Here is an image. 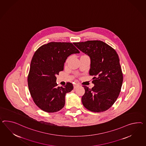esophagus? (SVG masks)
I'll list each match as a JSON object with an SVG mask.
<instances>
[{"mask_svg":"<svg viewBox=\"0 0 146 146\" xmlns=\"http://www.w3.org/2000/svg\"><path fill=\"white\" fill-rule=\"evenodd\" d=\"M78 86L79 84L78 83H75V84H74V88L75 89V88H76Z\"/></svg>","mask_w":146,"mask_h":146,"instance_id":"esophagus-1","label":"esophagus"}]
</instances>
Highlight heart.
Masks as SVG:
<instances>
[{
	"label": "heart",
	"instance_id": "obj_1",
	"mask_svg": "<svg viewBox=\"0 0 146 146\" xmlns=\"http://www.w3.org/2000/svg\"><path fill=\"white\" fill-rule=\"evenodd\" d=\"M68 60H69V58H68V59H67V61H68Z\"/></svg>",
	"mask_w": 146,
	"mask_h": 146
}]
</instances>
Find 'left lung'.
Here are the masks:
<instances>
[{
  "label": "left lung",
  "mask_w": 146,
  "mask_h": 146,
  "mask_svg": "<svg viewBox=\"0 0 146 146\" xmlns=\"http://www.w3.org/2000/svg\"><path fill=\"white\" fill-rule=\"evenodd\" d=\"M74 44L90 56V75L94 76V87L90 89L83 86L85 93L82 98V104L92 112L105 111L116 101L123 82L118 54L111 46L101 41L75 42Z\"/></svg>",
  "instance_id": "obj_1"
}]
</instances>
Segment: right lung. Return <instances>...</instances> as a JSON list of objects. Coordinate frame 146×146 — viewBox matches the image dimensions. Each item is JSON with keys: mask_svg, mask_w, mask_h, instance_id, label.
<instances>
[{"mask_svg": "<svg viewBox=\"0 0 146 146\" xmlns=\"http://www.w3.org/2000/svg\"><path fill=\"white\" fill-rule=\"evenodd\" d=\"M69 42H50L35 51L27 78L29 89L34 102L46 112H56L65 104L66 94L74 88L71 82L64 87L56 84V75L64 70L68 56L79 53Z\"/></svg>", "mask_w": 146, "mask_h": 146, "instance_id": "right-lung-1", "label": "right lung"}]
</instances>
